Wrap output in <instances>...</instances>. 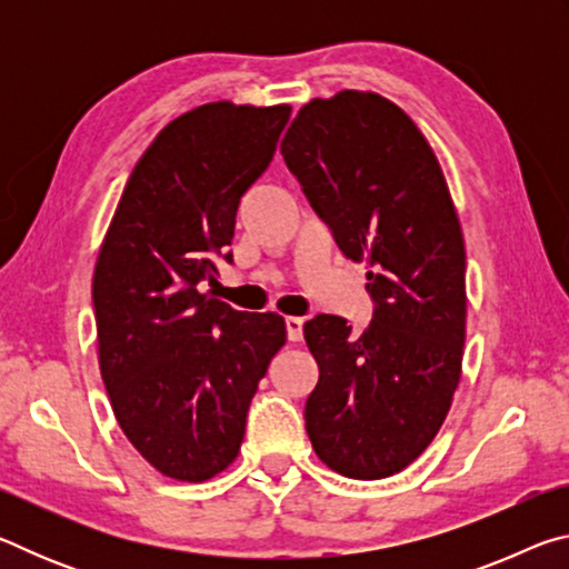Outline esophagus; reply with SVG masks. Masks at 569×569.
Listing matches in <instances>:
<instances>
[{
  "label": "esophagus",
  "mask_w": 569,
  "mask_h": 569,
  "mask_svg": "<svg viewBox=\"0 0 569 569\" xmlns=\"http://www.w3.org/2000/svg\"><path fill=\"white\" fill-rule=\"evenodd\" d=\"M286 336L291 343H298L303 339V319H296V316H288L286 319Z\"/></svg>",
  "instance_id": "1"
}]
</instances>
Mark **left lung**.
Returning a JSON list of instances; mask_svg holds the SVG:
<instances>
[{"label":"left lung","instance_id":"obj_1","mask_svg":"<svg viewBox=\"0 0 569 569\" xmlns=\"http://www.w3.org/2000/svg\"><path fill=\"white\" fill-rule=\"evenodd\" d=\"M281 156L341 253L369 266L373 316L303 326L319 383L306 401L316 455L351 479L409 467L447 419L461 373L467 256L447 180L417 124L377 92L311 100Z\"/></svg>","mask_w":569,"mask_h":569}]
</instances>
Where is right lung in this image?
Here are the masks:
<instances>
[{"instance_id": "obj_1", "label": "right lung", "mask_w": 569, "mask_h": 569, "mask_svg": "<svg viewBox=\"0 0 569 569\" xmlns=\"http://www.w3.org/2000/svg\"><path fill=\"white\" fill-rule=\"evenodd\" d=\"M288 104L210 102L138 160L92 278L100 371L124 437L166 477L206 481L238 457L258 381L286 343L276 313L200 293L230 263L236 213L271 166Z\"/></svg>"}]
</instances>
